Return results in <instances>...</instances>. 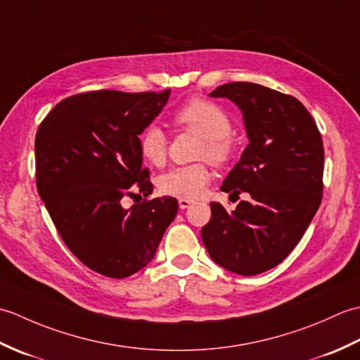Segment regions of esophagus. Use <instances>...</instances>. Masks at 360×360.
<instances>
[{
	"label": "esophagus",
	"mask_w": 360,
	"mask_h": 360,
	"mask_svg": "<svg viewBox=\"0 0 360 360\" xmlns=\"http://www.w3.org/2000/svg\"><path fill=\"white\" fill-rule=\"evenodd\" d=\"M195 201L192 200H186V198H179V207L181 209H188L190 205H192Z\"/></svg>",
	"instance_id": "1"
}]
</instances>
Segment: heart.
<instances>
[{"label": "heart", "mask_w": 360, "mask_h": 360, "mask_svg": "<svg viewBox=\"0 0 360 360\" xmlns=\"http://www.w3.org/2000/svg\"><path fill=\"white\" fill-rule=\"evenodd\" d=\"M174 122L186 131L201 137V158L205 156L217 165H224L232 159L235 153V141L231 136L232 122L218 103L201 97L190 98L176 111ZM167 147V136L158 125H148L139 137L141 155L151 165L165 162ZM210 179L209 167L200 162L173 168L160 178L159 187L165 195L196 200L209 186Z\"/></svg>", "instance_id": "obj_1"}]
</instances>
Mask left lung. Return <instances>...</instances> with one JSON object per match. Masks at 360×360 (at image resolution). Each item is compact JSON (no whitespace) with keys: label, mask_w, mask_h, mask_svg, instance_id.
Wrapping results in <instances>:
<instances>
[{"label":"left lung","mask_w":360,"mask_h":360,"mask_svg":"<svg viewBox=\"0 0 360 360\" xmlns=\"http://www.w3.org/2000/svg\"><path fill=\"white\" fill-rule=\"evenodd\" d=\"M210 97H227L243 112L249 145L221 190L231 196L248 192L249 200L232 213L210 202L202 243L224 269L257 275L290 254L319 210L322 136L300 101L257 83H226Z\"/></svg>","instance_id":"1"}]
</instances>
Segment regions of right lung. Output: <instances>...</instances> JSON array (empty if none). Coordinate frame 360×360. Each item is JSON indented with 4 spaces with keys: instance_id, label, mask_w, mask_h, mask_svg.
I'll use <instances>...</instances> for the list:
<instances>
[{
    "instance_id": "right-lung-1",
    "label": "right lung",
    "mask_w": 360,
    "mask_h": 360,
    "mask_svg": "<svg viewBox=\"0 0 360 360\" xmlns=\"http://www.w3.org/2000/svg\"><path fill=\"white\" fill-rule=\"evenodd\" d=\"M160 93L89 91L65 98L35 136L38 195L57 232L91 271L125 278L147 266L178 213L172 196L151 198L139 134L162 111ZM138 196L131 208L123 198Z\"/></svg>"
}]
</instances>
